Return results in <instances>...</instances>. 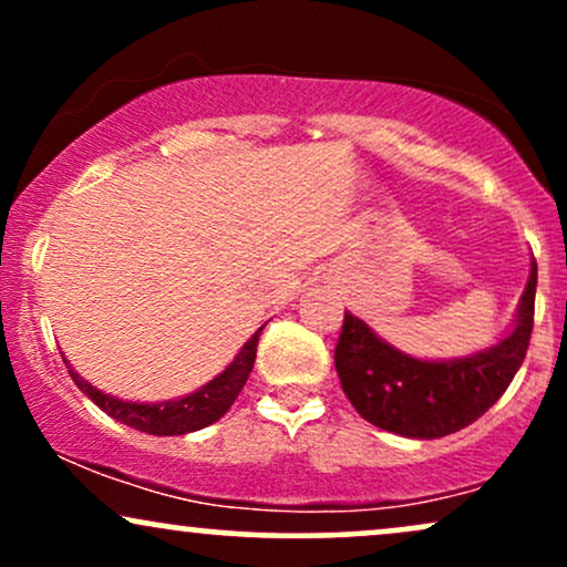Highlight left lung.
<instances>
[{"instance_id":"obj_1","label":"left lung","mask_w":567,"mask_h":567,"mask_svg":"<svg viewBox=\"0 0 567 567\" xmlns=\"http://www.w3.org/2000/svg\"><path fill=\"white\" fill-rule=\"evenodd\" d=\"M536 279L533 264L512 333L496 347L453 362L402 354L347 311L336 343L343 394L362 419L402 437L437 440L474 424L496 405L528 354Z\"/></svg>"}]
</instances>
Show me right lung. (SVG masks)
<instances>
[{
	"instance_id": "right-lung-1",
	"label": "right lung",
	"mask_w": 567,
	"mask_h": 567,
	"mask_svg": "<svg viewBox=\"0 0 567 567\" xmlns=\"http://www.w3.org/2000/svg\"><path fill=\"white\" fill-rule=\"evenodd\" d=\"M264 328L256 330V336L239 349V354L234 357V362L224 373L216 375L210 383L197 389V392L181 396V400H167V402H125L116 400L112 394L97 392L93 383H87L76 373L74 368H66L74 379L76 386L82 389L90 400L95 402L103 413H109L112 419L122 421L125 426L138 429V432L157 434V437H173V434H188L197 432V429H205L216 424L220 415L226 413L237 400V394L243 392L247 375H250L252 362H256V349H258V336H261Z\"/></svg>"
}]
</instances>
